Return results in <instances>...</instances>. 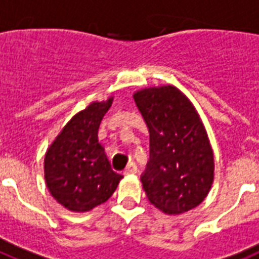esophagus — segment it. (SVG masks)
<instances>
[{"instance_id":"1","label":"esophagus","mask_w":259,"mask_h":259,"mask_svg":"<svg viewBox=\"0 0 259 259\" xmlns=\"http://www.w3.org/2000/svg\"><path fill=\"white\" fill-rule=\"evenodd\" d=\"M136 173H138V169H136L135 163H134V162L128 163V166L125 167V170H124V174H125V176H134V174Z\"/></svg>"}]
</instances>
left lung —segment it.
<instances>
[{"mask_svg":"<svg viewBox=\"0 0 259 259\" xmlns=\"http://www.w3.org/2000/svg\"><path fill=\"white\" fill-rule=\"evenodd\" d=\"M136 107L150 134V161L142 176L148 201L167 215L200 205L215 177L213 150L193 102L173 85L136 90Z\"/></svg>","mask_w":259,"mask_h":259,"instance_id":"8db88e82","label":"left lung"}]
</instances>
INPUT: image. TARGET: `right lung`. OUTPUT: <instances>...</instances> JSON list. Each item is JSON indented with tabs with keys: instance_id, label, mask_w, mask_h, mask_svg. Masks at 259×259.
<instances>
[{
	"instance_id": "right-lung-1",
	"label": "right lung",
	"mask_w": 259,
	"mask_h": 259,
	"mask_svg": "<svg viewBox=\"0 0 259 259\" xmlns=\"http://www.w3.org/2000/svg\"><path fill=\"white\" fill-rule=\"evenodd\" d=\"M113 102L92 101L67 121L44 155L48 192L71 212H89L111 197L123 176L113 171L98 142V127Z\"/></svg>"
}]
</instances>
